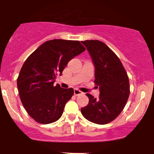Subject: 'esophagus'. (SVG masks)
<instances>
[{"label":"esophagus","instance_id":"esophagus-1","mask_svg":"<svg viewBox=\"0 0 154 154\" xmlns=\"http://www.w3.org/2000/svg\"><path fill=\"white\" fill-rule=\"evenodd\" d=\"M74 94L75 95V96H79V95H82V94H83V92H81V91L79 90V89H74Z\"/></svg>","mask_w":154,"mask_h":154}]
</instances>
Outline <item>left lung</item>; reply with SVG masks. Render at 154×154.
<instances>
[{
  "label": "left lung",
  "mask_w": 154,
  "mask_h": 154,
  "mask_svg": "<svg viewBox=\"0 0 154 154\" xmlns=\"http://www.w3.org/2000/svg\"><path fill=\"white\" fill-rule=\"evenodd\" d=\"M95 65V81L99 99L87 93L89 104L81 109L84 117L92 123L104 125L112 122L123 111L130 96L127 73L117 55L98 40L82 42Z\"/></svg>",
  "instance_id": "8db88e82"
}]
</instances>
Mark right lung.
Wrapping results in <instances>:
<instances>
[{
    "label": "right lung",
    "mask_w": 154,
    "mask_h": 154,
    "mask_svg": "<svg viewBox=\"0 0 154 154\" xmlns=\"http://www.w3.org/2000/svg\"><path fill=\"white\" fill-rule=\"evenodd\" d=\"M85 50L79 41H47L28 56L17 79L20 99L29 116L42 124L60 119L74 94L72 88L54 85L68 62Z\"/></svg>",
    "instance_id": "right-lung-1"
}]
</instances>
